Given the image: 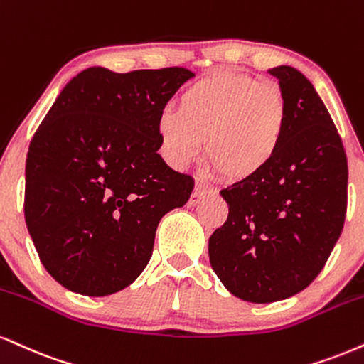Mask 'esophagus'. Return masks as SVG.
<instances>
[{"mask_svg": "<svg viewBox=\"0 0 364 364\" xmlns=\"http://www.w3.org/2000/svg\"><path fill=\"white\" fill-rule=\"evenodd\" d=\"M213 193H215V190H212V188H207V186H203V185H196L195 191H193V193H191L190 200H188V207H196V205H198L200 201L205 198V196L213 195Z\"/></svg>", "mask_w": 364, "mask_h": 364, "instance_id": "obj_1", "label": "esophagus"}]
</instances>
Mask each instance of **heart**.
Returning a JSON list of instances; mask_svg holds the SVG:
<instances>
[{
	"label": "heart",
	"mask_w": 364,
	"mask_h": 364,
	"mask_svg": "<svg viewBox=\"0 0 364 364\" xmlns=\"http://www.w3.org/2000/svg\"><path fill=\"white\" fill-rule=\"evenodd\" d=\"M288 124L290 110L279 86L220 73L183 91L179 110H161L157 134L174 168L195 163L207 142L215 169L232 181H249L278 156Z\"/></svg>",
	"instance_id": "obj_1"
}]
</instances>
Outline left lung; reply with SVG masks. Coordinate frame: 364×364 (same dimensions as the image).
Returning <instances> with one entry per match:
<instances>
[{"label":"left lung","instance_id":"1","mask_svg":"<svg viewBox=\"0 0 364 364\" xmlns=\"http://www.w3.org/2000/svg\"><path fill=\"white\" fill-rule=\"evenodd\" d=\"M268 73L290 110L287 137L259 176L220 191L229 217L208 240L217 277L252 304L288 299L317 278L348 207V159L321 96L291 65Z\"/></svg>","mask_w":364,"mask_h":364}]
</instances>
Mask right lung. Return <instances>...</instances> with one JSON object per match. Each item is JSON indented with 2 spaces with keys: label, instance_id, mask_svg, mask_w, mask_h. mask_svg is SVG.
I'll return each mask as SVG.
<instances>
[{
  "label": "right lung",
  "instance_id": "add662e5",
  "mask_svg": "<svg viewBox=\"0 0 364 364\" xmlns=\"http://www.w3.org/2000/svg\"><path fill=\"white\" fill-rule=\"evenodd\" d=\"M195 74L185 68L73 77L33 134L25 222L43 268L68 290L105 296L147 266L161 218L193 191L157 154V118Z\"/></svg>",
  "mask_w": 364,
  "mask_h": 364
}]
</instances>
